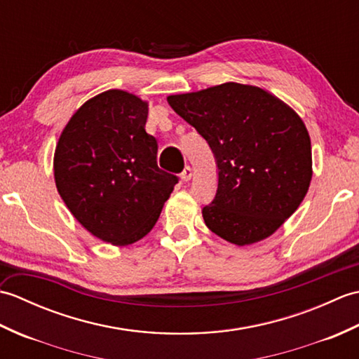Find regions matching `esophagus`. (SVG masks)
I'll use <instances>...</instances> for the list:
<instances>
[{
  "mask_svg": "<svg viewBox=\"0 0 359 359\" xmlns=\"http://www.w3.org/2000/svg\"><path fill=\"white\" fill-rule=\"evenodd\" d=\"M193 177V170H191V166H185V170L182 171V174H180V179L184 180V182H188L189 179Z\"/></svg>",
  "mask_w": 359,
  "mask_h": 359,
  "instance_id": "34e87169",
  "label": "esophagus"
}]
</instances>
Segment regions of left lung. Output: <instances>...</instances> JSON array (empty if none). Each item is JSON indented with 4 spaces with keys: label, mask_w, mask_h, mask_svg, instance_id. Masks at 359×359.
I'll return each instance as SVG.
<instances>
[{
    "label": "left lung",
    "mask_w": 359,
    "mask_h": 359,
    "mask_svg": "<svg viewBox=\"0 0 359 359\" xmlns=\"http://www.w3.org/2000/svg\"><path fill=\"white\" fill-rule=\"evenodd\" d=\"M215 154L217 191L202 216L212 233L251 245L293 215L311 180V143L301 117L266 90L241 85L168 97Z\"/></svg>",
    "instance_id": "left-lung-1"
}]
</instances>
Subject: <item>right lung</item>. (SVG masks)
<instances>
[{"instance_id": "add662e5", "label": "right lung", "mask_w": 359, "mask_h": 359, "mask_svg": "<svg viewBox=\"0 0 359 359\" xmlns=\"http://www.w3.org/2000/svg\"><path fill=\"white\" fill-rule=\"evenodd\" d=\"M148 103L109 89L81 104L60 135L53 175L72 216L112 245L147 236L179 179L157 165V140L144 131Z\"/></svg>"}]
</instances>
